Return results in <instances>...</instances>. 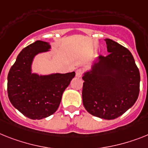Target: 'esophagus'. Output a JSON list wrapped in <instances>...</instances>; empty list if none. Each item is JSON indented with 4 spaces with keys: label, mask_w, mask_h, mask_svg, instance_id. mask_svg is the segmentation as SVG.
<instances>
[{
    "label": "esophagus",
    "mask_w": 148,
    "mask_h": 148,
    "mask_svg": "<svg viewBox=\"0 0 148 148\" xmlns=\"http://www.w3.org/2000/svg\"><path fill=\"white\" fill-rule=\"evenodd\" d=\"M83 75V71L81 69H77L76 71V77H80Z\"/></svg>",
    "instance_id": "34e87169"
}]
</instances>
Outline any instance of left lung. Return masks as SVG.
Masks as SVG:
<instances>
[{"instance_id": "left-lung-1", "label": "left lung", "mask_w": 148, "mask_h": 148, "mask_svg": "<svg viewBox=\"0 0 148 148\" xmlns=\"http://www.w3.org/2000/svg\"><path fill=\"white\" fill-rule=\"evenodd\" d=\"M107 56H99L84 73L82 98L93 116L114 120L133 106L138 97L140 73L130 51L106 38Z\"/></svg>"}]
</instances>
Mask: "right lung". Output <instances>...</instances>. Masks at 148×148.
<instances>
[{
  "instance_id": "obj_1",
  "label": "right lung",
  "mask_w": 148,
  "mask_h": 148,
  "mask_svg": "<svg viewBox=\"0 0 148 148\" xmlns=\"http://www.w3.org/2000/svg\"><path fill=\"white\" fill-rule=\"evenodd\" d=\"M49 42L36 40L22 49L7 77V92L11 104L32 120H41L56 112L62 94L75 76L66 74H38L33 72L36 56L49 52Z\"/></svg>"
}]
</instances>
